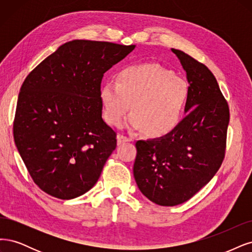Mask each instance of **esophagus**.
<instances>
[{"instance_id": "1", "label": "esophagus", "mask_w": 252, "mask_h": 252, "mask_svg": "<svg viewBox=\"0 0 252 252\" xmlns=\"http://www.w3.org/2000/svg\"><path fill=\"white\" fill-rule=\"evenodd\" d=\"M129 141H131V139H129V138L126 137V136H124V135H118L117 136V144L118 145L125 144V143L129 142Z\"/></svg>"}]
</instances>
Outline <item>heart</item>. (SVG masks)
<instances>
[{"instance_id":"1","label":"heart","mask_w":252,"mask_h":252,"mask_svg":"<svg viewBox=\"0 0 252 252\" xmlns=\"http://www.w3.org/2000/svg\"><path fill=\"white\" fill-rule=\"evenodd\" d=\"M99 97L109 125L119 126L132 105L127 126L160 138L180 124L189 88L184 79L160 64H132L117 73L116 83L102 84Z\"/></svg>"}]
</instances>
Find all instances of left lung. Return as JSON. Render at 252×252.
I'll return each mask as SVG.
<instances>
[{
  "instance_id": "obj_1",
  "label": "left lung",
  "mask_w": 252,
  "mask_h": 252,
  "mask_svg": "<svg viewBox=\"0 0 252 252\" xmlns=\"http://www.w3.org/2000/svg\"><path fill=\"white\" fill-rule=\"evenodd\" d=\"M179 59L189 84L185 112L166 136L136 142L134 178L138 189L161 206L181 204L205 186L225 157L228 103L205 64L181 50Z\"/></svg>"
}]
</instances>
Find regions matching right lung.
Returning <instances> with one entry per match:
<instances>
[{
    "mask_svg": "<svg viewBox=\"0 0 252 252\" xmlns=\"http://www.w3.org/2000/svg\"><path fill=\"white\" fill-rule=\"evenodd\" d=\"M135 45L74 39L62 45L24 80L13 137L32 180L52 197L90 190L116 149V133L101 117L103 74Z\"/></svg>",
    "mask_w": 252,
    "mask_h": 252,
    "instance_id": "right-lung-1",
    "label": "right lung"
}]
</instances>
